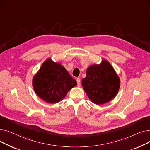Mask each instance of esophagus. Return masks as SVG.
Returning a JSON list of instances; mask_svg holds the SVG:
<instances>
[{"mask_svg":"<svg viewBox=\"0 0 150 150\" xmlns=\"http://www.w3.org/2000/svg\"><path fill=\"white\" fill-rule=\"evenodd\" d=\"M76 82H77L78 87H80V86H81V80H80V78H76Z\"/></svg>","mask_w":150,"mask_h":150,"instance_id":"1","label":"esophagus"}]
</instances>
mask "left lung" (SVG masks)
<instances>
[{
    "instance_id": "left-lung-1",
    "label": "left lung",
    "mask_w": 150,
    "mask_h": 150,
    "mask_svg": "<svg viewBox=\"0 0 150 150\" xmlns=\"http://www.w3.org/2000/svg\"><path fill=\"white\" fill-rule=\"evenodd\" d=\"M120 79L110 63L103 60L99 65L89 67L82 86L89 99L96 105L111 100L120 88Z\"/></svg>"
}]
</instances>
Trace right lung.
<instances>
[{
  "label": "right lung",
  "instance_id": "obj_1",
  "mask_svg": "<svg viewBox=\"0 0 150 150\" xmlns=\"http://www.w3.org/2000/svg\"><path fill=\"white\" fill-rule=\"evenodd\" d=\"M76 84L64 67L51 59H47L43 63L33 79L36 93L50 103L61 101Z\"/></svg>",
  "mask_w": 150,
  "mask_h": 150
}]
</instances>
